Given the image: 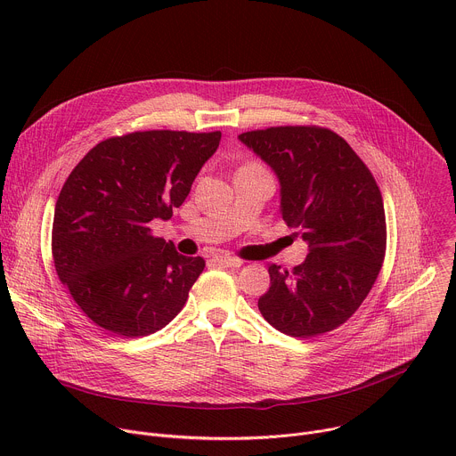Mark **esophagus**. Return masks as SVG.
Masks as SVG:
<instances>
[{"mask_svg": "<svg viewBox=\"0 0 456 456\" xmlns=\"http://www.w3.org/2000/svg\"><path fill=\"white\" fill-rule=\"evenodd\" d=\"M215 262L225 267H241L243 265V259H240L238 256H231V254H220L215 256Z\"/></svg>", "mask_w": 456, "mask_h": 456, "instance_id": "1", "label": "esophagus"}]
</instances>
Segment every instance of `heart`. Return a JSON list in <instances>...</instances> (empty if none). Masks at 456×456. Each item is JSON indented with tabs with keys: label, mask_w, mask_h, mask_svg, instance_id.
<instances>
[{
	"label": "heart",
	"mask_w": 456,
	"mask_h": 456,
	"mask_svg": "<svg viewBox=\"0 0 456 456\" xmlns=\"http://www.w3.org/2000/svg\"><path fill=\"white\" fill-rule=\"evenodd\" d=\"M254 166H259V164H254Z\"/></svg>",
	"instance_id": "obj_1"
}]
</instances>
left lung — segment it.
<instances>
[{
  "label": "left lung",
  "mask_w": 456,
  "mask_h": 456,
  "mask_svg": "<svg viewBox=\"0 0 456 456\" xmlns=\"http://www.w3.org/2000/svg\"><path fill=\"white\" fill-rule=\"evenodd\" d=\"M281 183V215L308 245L289 271L269 265L257 308L292 338H315L346 322L371 290L386 254L380 189L350 144L321 126H273L240 135Z\"/></svg>",
  "instance_id": "1"
}]
</instances>
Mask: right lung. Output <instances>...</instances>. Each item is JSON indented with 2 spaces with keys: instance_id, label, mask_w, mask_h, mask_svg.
<instances>
[{
  "instance_id": "obj_1",
  "label": "right lung",
  "mask_w": 456,
  "mask_h": 456,
  "mask_svg": "<svg viewBox=\"0 0 456 456\" xmlns=\"http://www.w3.org/2000/svg\"><path fill=\"white\" fill-rule=\"evenodd\" d=\"M222 134L150 129L92 148L64 182L53 213L55 273L97 327L155 334L183 308L204 257L153 236L191 191Z\"/></svg>"
}]
</instances>
